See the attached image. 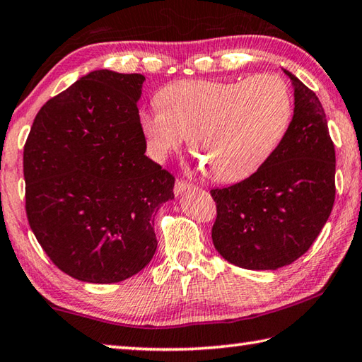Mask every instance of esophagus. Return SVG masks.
Wrapping results in <instances>:
<instances>
[{"label":"esophagus","mask_w":362,"mask_h":362,"mask_svg":"<svg viewBox=\"0 0 362 362\" xmlns=\"http://www.w3.org/2000/svg\"><path fill=\"white\" fill-rule=\"evenodd\" d=\"M191 188H194L193 183L185 182V180H177L175 185H174V193H175V196H179V194L183 193V191L191 189Z\"/></svg>","instance_id":"1"}]
</instances>
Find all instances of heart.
I'll list each match as a JSON object with an SVG mask.
<instances>
[{
	"instance_id": "b5f03b06",
	"label": "heart",
	"mask_w": 362,
	"mask_h": 362,
	"mask_svg": "<svg viewBox=\"0 0 362 362\" xmlns=\"http://www.w3.org/2000/svg\"><path fill=\"white\" fill-rule=\"evenodd\" d=\"M293 98L282 78L264 74L232 81L180 80L141 111L148 151L163 158L191 136V151L211 179L235 183L272 158L292 122Z\"/></svg>"
}]
</instances>
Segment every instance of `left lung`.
<instances>
[{
	"mask_svg": "<svg viewBox=\"0 0 362 362\" xmlns=\"http://www.w3.org/2000/svg\"><path fill=\"white\" fill-rule=\"evenodd\" d=\"M284 72L295 89V110L282 143L257 173L210 189L216 251L246 270H278L301 257L334 205L336 152L323 106L314 90Z\"/></svg>",
	"mask_w": 362,
	"mask_h": 362,
	"instance_id": "8db88e82",
	"label": "left lung"
}]
</instances>
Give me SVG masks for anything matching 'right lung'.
<instances>
[{
    "label": "right lung",
    "mask_w": 362,
    "mask_h": 362,
    "mask_svg": "<svg viewBox=\"0 0 362 362\" xmlns=\"http://www.w3.org/2000/svg\"><path fill=\"white\" fill-rule=\"evenodd\" d=\"M146 78L94 70L42 106L23 151L26 216L49 260L92 284L120 282L157 250L153 218L174 177L146 157Z\"/></svg>",
    "instance_id": "1"
}]
</instances>
